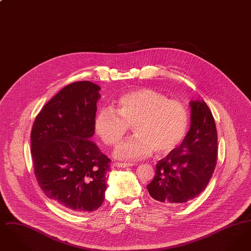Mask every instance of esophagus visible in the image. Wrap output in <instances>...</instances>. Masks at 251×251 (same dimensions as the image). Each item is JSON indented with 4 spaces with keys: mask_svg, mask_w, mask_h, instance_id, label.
Instances as JSON below:
<instances>
[{
    "mask_svg": "<svg viewBox=\"0 0 251 251\" xmlns=\"http://www.w3.org/2000/svg\"><path fill=\"white\" fill-rule=\"evenodd\" d=\"M132 166H134V164L132 163H120V162L114 163V167H129Z\"/></svg>",
    "mask_w": 251,
    "mask_h": 251,
    "instance_id": "34e87169",
    "label": "esophagus"
}]
</instances>
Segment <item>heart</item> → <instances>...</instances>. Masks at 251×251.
<instances>
[{
    "label": "heart",
    "instance_id": "b5f03b06",
    "mask_svg": "<svg viewBox=\"0 0 251 251\" xmlns=\"http://www.w3.org/2000/svg\"><path fill=\"white\" fill-rule=\"evenodd\" d=\"M135 132L121 142L115 156L135 161L151 155L166 154L174 150L186 135L189 115L178 100L151 88H141L121 96L116 108L101 109L95 121V130L109 146L119 143L130 126Z\"/></svg>",
    "mask_w": 251,
    "mask_h": 251
}]
</instances>
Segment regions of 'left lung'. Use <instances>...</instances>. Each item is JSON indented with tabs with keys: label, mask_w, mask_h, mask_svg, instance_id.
Returning <instances> with one entry per match:
<instances>
[{
	"label": "left lung",
	"mask_w": 251,
	"mask_h": 251,
	"mask_svg": "<svg viewBox=\"0 0 251 251\" xmlns=\"http://www.w3.org/2000/svg\"><path fill=\"white\" fill-rule=\"evenodd\" d=\"M191 126L178 148L156 165L155 177L147 185L158 202L178 205L197 198L215 171L217 131L215 119L205 101L190 102Z\"/></svg>",
	"instance_id": "1"
}]
</instances>
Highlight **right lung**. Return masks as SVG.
<instances>
[{
  "label": "right lung",
  "instance_id": "right-lung-1",
  "mask_svg": "<svg viewBox=\"0 0 251 251\" xmlns=\"http://www.w3.org/2000/svg\"><path fill=\"white\" fill-rule=\"evenodd\" d=\"M100 87L66 85L43 106L31 131L34 172L43 193L62 208L93 212L104 201L111 160L90 138Z\"/></svg>",
  "mask_w": 251,
  "mask_h": 251
}]
</instances>
